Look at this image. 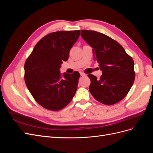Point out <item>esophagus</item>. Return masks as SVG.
Segmentation results:
<instances>
[{"instance_id": "1", "label": "esophagus", "mask_w": 153, "mask_h": 153, "mask_svg": "<svg viewBox=\"0 0 153 153\" xmlns=\"http://www.w3.org/2000/svg\"><path fill=\"white\" fill-rule=\"evenodd\" d=\"M80 75H81L82 76H85V73H84L81 72V73H80Z\"/></svg>"}]
</instances>
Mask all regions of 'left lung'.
<instances>
[{
	"label": "left lung",
	"mask_w": 153,
	"mask_h": 153,
	"mask_svg": "<svg viewBox=\"0 0 153 153\" xmlns=\"http://www.w3.org/2000/svg\"><path fill=\"white\" fill-rule=\"evenodd\" d=\"M81 36L92 48L94 59L103 75L100 79L89 75V91L101 103L112 105L127 95L135 80L134 62L122 46L108 36L93 30H81Z\"/></svg>",
	"instance_id": "8db88e82"
}]
</instances>
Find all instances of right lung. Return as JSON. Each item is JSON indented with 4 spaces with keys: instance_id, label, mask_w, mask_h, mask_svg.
<instances>
[{
    "instance_id": "add662e5",
    "label": "right lung",
    "mask_w": 153,
    "mask_h": 153,
    "mask_svg": "<svg viewBox=\"0 0 153 153\" xmlns=\"http://www.w3.org/2000/svg\"><path fill=\"white\" fill-rule=\"evenodd\" d=\"M80 30L50 33L36 45L25 63V81L35 100L45 108L57 111L71 102L78 87L80 73H60Z\"/></svg>"
}]
</instances>
